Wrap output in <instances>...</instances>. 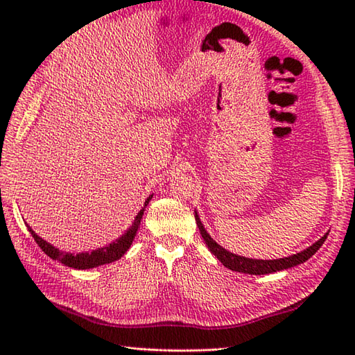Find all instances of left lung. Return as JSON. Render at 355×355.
<instances>
[{
	"label": "left lung",
	"mask_w": 355,
	"mask_h": 355,
	"mask_svg": "<svg viewBox=\"0 0 355 355\" xmlns=\"http://www.w3.org/2000/svg\"><path fill=\"white\" fill-rule=\"evenodd\" d=\"M195 221H197L201 236L206 241L209 250L223 262V266L233 270V271H239V273H245V275H267V273H275V271H281L285 268L299 266V263H302V262L310 259L311 256L322 247V244L325 243V239L328 236V233H325V235H323L318 241V243H314L311 247H308L306 250L300 252L297 254H291V256H288V258H281V259H273V261L250 259V258H244V256L233 254V253L225 250V248H223L221 245H218L215 241L210 238L209 233L206 232L205 225L201 224L197 212H195Z\"/></svg>",
	"instance_id": "obj_1"
}]
</instances>
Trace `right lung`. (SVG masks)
Returning a JSON list of instances; mask_svg holds the SVG:
<instances>
[{
	"label": "right lung",
	"mask_w": 355,
	"mask_h": 355,
	"mask_svg": "<svg viewBox=\"0 0 355 355\" xmlns=\"http://www.w3.org/2000/svg\"><path fill=\"white\" fill-rule=\"evenodd\" d=\"M150 198H153V195L145 201V205H143L141 210L137 214V216H135V220L132 223V225L130 229L126 230L125 235L120 236L116 243L110 244L108 247H103V248H99V250H93L92 253H79V254H71V253H64L61 250H58V248L53 247L51 244H49L47 241H44L42 238H40L36 235V233L32 230V227L30 225H27L28 232L32 233V236L35 238L36 244L40 245L42 248V252L50 256L51 259L55 261H61L64 266H69L71 268H78V270H85V268H94V267H99V266H103V263H110V262H114L117 259L122 258V256L126 253L128 248L131 247L132 241H134V236L135 233H137V229L140 225V221H141V216H143V212H145V209L148 206V202L150 201Z\"/></svg>",
	"instance_id": "obj_1"
}]
</instances>
